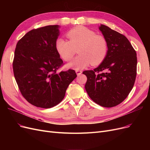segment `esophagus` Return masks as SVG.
<instances>
[{
	"mask_svg": "<svg viewBox=\"0 0 150 150\" xmlns=\"http://www.w3.org/2000/svg\"><path fill=\"white\" fill-rule=\"evenodd\" d=\"M76 74H77V75L78 76H79V75H81V74H82V71H81V70H76Z\"/></svg>",
	"mask_w": 150,
	"mask_h": 150,
	"instance_id": "34e87169",
	"label": "esophagus"
}]
</instances>
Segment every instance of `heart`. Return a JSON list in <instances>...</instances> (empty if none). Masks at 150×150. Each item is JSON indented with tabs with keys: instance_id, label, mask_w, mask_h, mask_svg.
Wrapping results in <instances>:
<instances>
[{
	"instance_id": "obj_1",
	"label": "heart",
	"mask_w": 150,
	"mask_h": 150,
	"mask_svg": "<svg viewBox=\"0 0 150 150\" xmlns=\"http://www.w3.org/2000/svg\"><path fill=\"white\" fill-rule=\"evenodd\" d=\"M69 40L58 38L56 49L64 61H70L78 49L77 56L68 67L81 69L90 64L97 66L105 59L108 52L107 40L104 36L96 34L92 30L84 26H77L66 34Z\"/></svg>"
}]
</instances>
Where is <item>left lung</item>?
<instances>
[{"mask_svg":"<svg viewBox=\"0 0 150 150\" xmlns=\"http://www.w3.org/2000/svg\"><path fill=\"white\" fill-rule=\"evenodd\" d=\"M108 44L101 64L83 71L87 77L85 89L92 100L101 106L114 107L128 96L137 76V52L124 35L101 24L99 28Z\"/></svg>","mask_w":150,"mask_h":150,"instance_id":"obj_1","label":"left lung"}]
</instances>
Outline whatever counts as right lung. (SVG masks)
I'll return each instance as SVG.
<instances>
[{"instance_id": "1", "label": "right lung", "mask_w": 150, "mask_h": 150, "mask_svg": "<svg viewBox=\"0 0 150 150\" xmlns=\"http://www.w3.org/2000/svg\"><path fill=\"white\" fill-rule=\"evenodd\" d=\"M59 28L54 25L31 30L16 45L13 74L22 96L36 107L50 108L61 103L77 77L72 69L57 72L63 66L56 49Z\"/></svg>"}]
</instances>
